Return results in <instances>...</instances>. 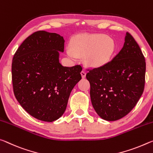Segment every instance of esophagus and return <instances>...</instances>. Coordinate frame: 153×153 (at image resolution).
I'll return each mask as SVG.
<instances>
[{"label":"esophagus","mask_w":153,"mask_h":153,"mask_svg":"<svg viewBox=\"0 0 153 153\" xmlns=\"http://www.w3.org/2000/svg\"><path fill=\"white\" fill-rule=\"evenodd\" d=\"M81 76H82V78H85V76H86V72H85L84 71H81Z\"/></svg>","instance_id":"obj_1"}]
</instances>
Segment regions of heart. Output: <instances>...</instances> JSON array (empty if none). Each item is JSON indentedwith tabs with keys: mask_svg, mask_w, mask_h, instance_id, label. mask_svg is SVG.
Wrapping results in <instances>:
<instances>
[{
	"mask_svg": "<svg viewBox=\"0 0 153 153\" xmlns=\"http://www.w3.org/2000/svg\"><path fill=\"white\" fill-rule=\"evenodd\" d=\"M113 39L104 34H82L72 41V47L68 46L66 53L73 59L84 56L87 66L98 68L107 64L115 51Z\"/></svg>",
	"mask_w": 153,
	"mask_h": 153,
	"instance_id": "1",
	"label": "heart"
}]
</instances>
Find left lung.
I'll list each match as a JSON object with an SVG mask.
<instances>
[{"mask_svg": "<svg viewBox=\"0 0 153 153\" xmlns=\"http://www.w3.org/2000/svg\"><path fill=\"white\" fill-rule=\"evenodd\" d=\"M146 62L133 36L127 32L123 47L103 66L89 71L91 104L100 118L119 120L134 108L143 93Z\"/></svg>", "mask_w": 153, "mask_h": 153, "instance_id": "left-lung-1", "label": "left lung"}]
</instances>
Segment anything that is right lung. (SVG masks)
Masks as SVG:
<instances>
[{
  "label": "right lung",
  "mask_w": 153,
  "mask_h": 153,
  "mask_svg": "<svg viewBox=\"0 0 153 153\" xmlns=\"http://www.w3.org/2000/svg\"><path fill=\"white\" fill-rule=\"evenodd\" d=\"M64 42L57 33L37 31L25 39L12 61L15 96L27 113L42 121L63 115L72 89L81 79L80 65L60 64Z\"/></svg>",
  "instance_id": "1"
}]
</instances>
